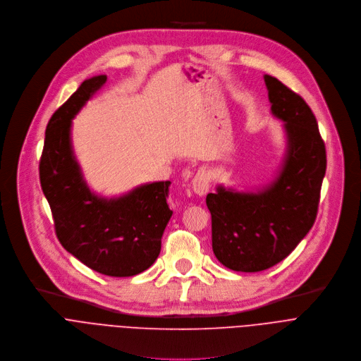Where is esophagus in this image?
<instances>
[{"instance_id":"34e87169","label":"esophagus","mask_w":361,"mask_h":361,"mask_svg":"<svg viewBox=\"0 0 361 361\" xmlns=\"http://www.w3.org/2000/svg\"><path fill=\"white\" fill-rule=\"evenodd\" d=\"M209 186H210V178L209 175L206 173L204 169H199L197 173L193 176L192 179V189L196 195L199 196H204L209 190Z\"/></svg>"}]
</instances>
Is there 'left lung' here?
I'll return each instance as SVG.
<instances>
[{"instance_id":"8db88e82","label":"left lung","mask_w":361,"mask_h":361,"mask_svg":"<svg viewBox=\"0 0 361 361\" xmlns=\"http://www.w3.org/2000/svg\"><path fill=\"white\" fill-rule=\"evenodd\" d=\"M264 84L287 139L277 176L257 192L218 186L206 196L213 253L235 271L266 270L295 250L316 221L327 165L310 106L274 77L264 75Z\"/></svg>"}]
</instances>
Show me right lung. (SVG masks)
Here are the masks:
<instances>
[{"label":"right lung","mask_w":361,"mask_h":361,"mask_svg":"<svg viewBox=\"0 0 361 361\" xmlns=\"http://www.w3.org/2000/svg\"><path fill=\"white\" fill-rule=\"evenodd\" d=\"M106 82L85 80L51 116L39 161V180L49 203L55 233L66 252L90 269L129 277L154 264L171 219L169 180L140 185L119 197L91 192L71 142L72 119Z\"/></svg>","instance_id":"1"}]
</instances>
